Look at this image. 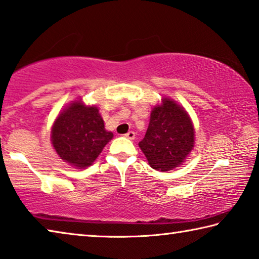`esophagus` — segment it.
Wrapping results in <instances>:
<instances>
[{
  "label": "esophagus",
  "mask_w": 259,
  "mask_h": 259,
  "mask_svg": "<svg viewBox=\"0 0 259 259\" xmlns=\"http://www.w3.org/2000/svg\"><path fill=\"white\" fill-rule=\"evenodd\" d=\"M124 137L127 138V139H130V140H134L135 133L133 132V131H130V132H127V133L124 135Z\"/></svg>",
  "instance_id": "esophagus-1"
}]
</instances>
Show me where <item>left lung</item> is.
I'll return each instance as SVG.
<instances>
[{"mask_svg":"<svg viewBox=\"0 0 259 259\" xmlns=\"http://www.w3.org/2000/svg\"><path fill=\"white\" fill-rule=\"evenodd\" d=\"M194 144L192 121L183 108L169 99L152 109L141 148L153 169L167 171L182 164Z\"/></svg>","mask_w":259,"mask_h":259,"instance_id":"1","label":"left lung"}]
</instances>
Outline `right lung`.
Wrapping results in <instances>:
<instances>
[{
  "label": "right lung",
  "instance_id": "add662e5",
  "mask_svg": "<svg viewBox=\"0 0 259 259\" xmlns=\"http://www.w3.org/2000/svg\"><path fill=\"white\" fill-rule=\"evenodd\" d=\"M113 134L104 130L97 107L77 101L65 109L54 121L53 148L62 160L79 168L92 165Z\"/></svg>",
  "mask_w": 259,
  "mask_h": 259
}]
</instances>
